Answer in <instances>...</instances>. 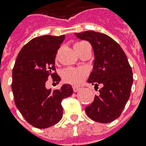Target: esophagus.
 <instances>
[{
    "instance_id": "1",
    "label": "esophagus",
    "mask_w": 146,
    "mask_h": 146,
    "mask_svg": "<svg viewBox=\"0 0 146 146\" xmlns=\"http://www.w3.org/2000/svg\"><path fill=\"white\" fill-rule=\"evenodd\" d=\"M80 87H77V86H73V90L74 92H78V91H79L80 90Z\"/></svg>"
}]
</instances>
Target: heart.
<instances>
[{
    "label": "heart",
    "mask_w": 146,
    "mask_h": 146,
    "mask_svg": "<svg viewBox=\"0 0 146 146\" xmlns=\"http://www.w3.org/2000/svg\"><path fill=\"white\" fill-rule=\"evenodd\" d=\"M84 43L80 42L74 45V48L81 46ZM61 78L64 82L68 83L73 86H79L84 82L86 78V71L84 68H72L68 67L61 72Z\"/></svg>",
    "instance_id": "b5f03b06"
}]
</instances>
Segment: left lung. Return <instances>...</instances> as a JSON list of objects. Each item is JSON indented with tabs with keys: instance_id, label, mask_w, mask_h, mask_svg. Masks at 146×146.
Returning a JSON list of instances; mask_svg holds the SVG:
<instances>
[{
	"instance_id": "1",
	"label": "left lung",
	"mask_w": 146,
	"mask_h": 146,
	"mask_svg": "<svg viewBox=\"0 0 146 146\" xmlns=\"http://www.w3.org/2000/svg\"><path fill=\"white\" fill-rule=\"evenodd\" d=\"M75 35L91 44L94 60L87 82L94 87L101 86L99 95H95L86 108V113L98 123L112 122L121 115L133 85V72L127 56L118 43L105 34L87 31Z\"/></svg>"
}]
</instances>
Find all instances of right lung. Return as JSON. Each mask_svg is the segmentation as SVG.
I'll return each mask as SVG.
<instances>
[{
  "instance_id": "obj_1",
  "label": "right lung",
  "mask_w": 146,
  "mask_h": 146,
  "mask_svg": "<svg viewBox=\"0 0 146 146\" xmlns=\"http://www.w3.org/2000/svg\"><path fill=\"white\" fill-rule=\"evenodd\" d=\"M64 35H43L31 39L18 53L12 72V90L15 105L25 119L38 128L58 123L63 115L62 99L72 95L71 85L59 90L47 89L48 77L58 82L55 59Z\"/></svg>"
}]
</instances>
